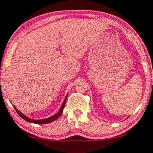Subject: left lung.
<instances>
[{"instance_id": "8db88e82", "label": "left lung", "mask_w": 153, "mask_h": 153, "mask_svg": "<svg viewBox=\"0 0 153 153\" xmlns=\"http://www.w3.org/2000/svg\"><path fill=\"white\" fill-rule=\"evenodd\" d=\"M127 119H128V118H127Z\"/></svg>"}]
</instances>
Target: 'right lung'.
Here are the masks:
<instances>
[{"label": "right lung", "mask_w": 153, "mask_h": 153, "mask_svg": "<svg viewBox=\"0 0 153 153\" xmlns=\"http://www.w3.org/2000/svg\"><path fill=\"white\" fill-rule=\"evenodd\" d=\"M68 93L66 94V96H65L64 100H63V102L62 104V106H61V109L59 111L57 112L56 114H54L53 116H51V117H50L49 118H46V119H39V120H36V119H30V118H28L27 116H25V114H23L22 112L19 111L18 109H17L16 107H15L14 105L13 104V107H14V109L16 110V111L17 112V114H18L19 115H20V117H21V118H22L23 119L25 120V121H27V122H30V123H37V124H45V123H51V122H53V121H55V120H56L58 118L60 117V116L63 113V109H64V107H65V102H66V99H67V97H68Z\"/></svg>", "instance_id": "right-lung-1"}]
</instances>
